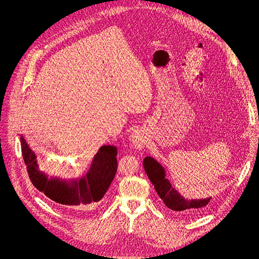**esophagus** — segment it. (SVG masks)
<instances>
[{"label":"esophagus","mask_w":259,"mask_h":259,"mask_svg":"<svg viewBox=\"0 0 259 259\" xmlns=\"http://www.w3.org/2000/svg\"><path fill=\"white\" fill-rule=\"evenodd\" d=\"M132 142L134 147L137 149H142L145 146V140L141 137L140 134H133L132 135Z\"/></svg>","instance_id":"34e87169"}]
</instances>
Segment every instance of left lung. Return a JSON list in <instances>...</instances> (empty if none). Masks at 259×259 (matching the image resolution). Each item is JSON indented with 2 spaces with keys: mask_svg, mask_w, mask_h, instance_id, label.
<instances>
[{
  "mask_svg": "<svg viewBox=\"0 0 259 259\" xmlns=\"http://www.w3.org/2000/svg\"><path fill=\"white\" fill-rule=\"evenodd\" d=\"M144 169L160 199L165 205L176 212H184L192 214L196 211L208 206L211 197L202 199H186L183 197L178 190L172 187L168 179H166V171L157 160L151 156L144 158Z\"/></svg>",
  "mask_w": 259,
  "mask_h": 259,
  "instance_id": "1",
  "label": "left lung"
}]
</instances>
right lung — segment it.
Wrapping results in <instances>:
<instances>
[{
	"instance_id": "obj_1",
	"label": "right lung",
	"mask_w": 259,
	"mask_h": 259,
	"mask_svg": "<svg viewBox=\"0 0 259 259\" xmlns=\"http://www.w3.org/2000/svg\"><path fill=\"white\" fill-rule=\"evenodd\" d=\"M21 147L33 186L51 200L69 209L85 208L100 201L116 173L117 149L114 146H102L94 155L88 172L76 180L48 178L45 172L39 170L36 155L23 135H21Z\"/></svg>"
}]
</instances>
